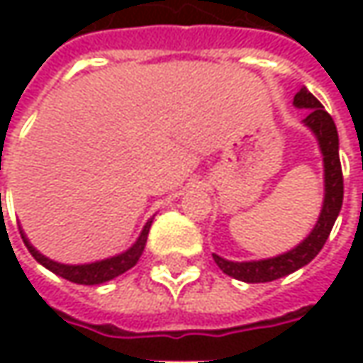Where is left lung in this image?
Wrapping results in <instances>:
<instances>
[{"instance_id":"8db88e82","label":"left lung","mask_w":363,"mask_h":363,"mask_svg":"<svg viewBox=\"0 0 363 363\" xmlns=\"http://www.w3.org/2000/svg\"><path fill=\"white\" fill-rule=\"evenodd\" d=\"M293 105L297 108L309 111L307 117L303 119V125L313 133L317 143H319V151L323 155V186H325L323 206H321V212L315 222L313 230L307 234V238L283 255L260 258V260H242V262L226 260L218 255H212L222 272H226L232 279L244 281V283L277 281V279L286 277L291 272L299 271L301 267L309 264L323 248V244L329 238V232L333 228L335 220L340 216V210H342L343 175L342 163H340V137H337L335 123L328 111L323 108V105L305 86L295 94Z\"/></svg>"}]
</instances>
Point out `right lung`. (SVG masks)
Segmentation results:
<instances>
[{
  "label": "right lung",
  "mask_w": 363,
  "mask_h": 363,
  "mask_svg": "<svg viewBox=\"0 0 363 363\" xmlns=\"http://www.w3.org/2000/svg\"><path fill=\"white\" fill-rule=\"evenodd\" d=\"M151 222H153V218L143 226L139 238H137L135 244L129 246L125 252L115 255V257L103 258V260H96V262H86V264H64V262H56V260H52V258L44 257L40 250H35L21 228L20 234L21 238H23V244H26L28 250H30V255H32L42 267H46V269L54 272V274L62 277V279L70 281V283H77V285H103L106 281L117 279L119 274L127 272L129 269H133V267L137 264V260L141 258L143 250H145L147 234H149V228H151Z\"/></svg>",
  "instance_id": "add662e5"
}]
</instances>
